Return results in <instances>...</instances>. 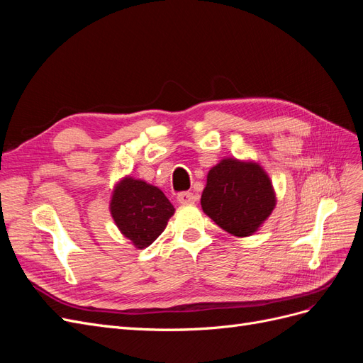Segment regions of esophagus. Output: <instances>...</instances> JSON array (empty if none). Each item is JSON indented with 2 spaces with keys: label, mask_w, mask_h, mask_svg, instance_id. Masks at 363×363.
<instances>
[{
  "label": "esophagus",
  "mask_w": 363,
  "mask_h": 363,
  "mask_svg": "<svg viewBox=\"0 0 363 363\" xmlns=\"http://www.w3.org/2000/svg\"><path fill=\"white\" fill-rule=\"evenodd\" d=\"M177 201L180 204H194L196 201V196L192 192H180L177 195Z\"/></svg>",
  "instance_id": "esophagus-1"
}]
</instances>
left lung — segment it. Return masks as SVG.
<instances>
[{"instance_id":"1","label":"left lung","mask_w":363,"mask_h":363,"mask_svg":"<svg viewBox=\"0 0 363 363\" xmlns=\"http://www.w3.org/2000/svg\"><path fill=\"white\" fill-rule=\"evenodd\" d=\"M272 182L257 162L223 159L207 174L203 212L227 233L255 235L276 207Z\"/></svg>"}]
</instances>
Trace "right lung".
<instances>
[{"mask_svg": "<svg viewBox=\"0 0 363 363\" xmlns=\"http://www.w3.org/2000/svg\"><path fill=\"white\" fill-rule=\"evenodd\" d=\"M174 212V206L157 186L130 175L115 184L111 215L119 232L139 250L155 242Z\"/></svg>", "mask_w": 363, "mask_h": 363, "instance_id": "right-lung-1", "label": "right lung"}]
</instances>
